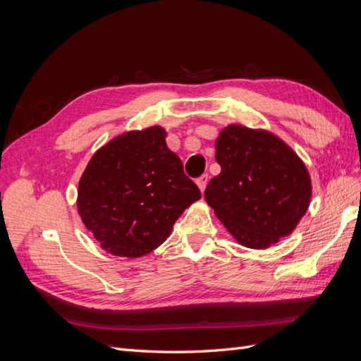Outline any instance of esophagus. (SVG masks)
I'll return each instance as SVG.
<instances>
[{
  "instance_id": "1",
  "label": "esophagus",
  "mask_w": 361,
  "mask_h": 361,
  "mask_svg": "<svg viewBox=\"0 0 361 361\" xmlns=\"http://www.w3.org/2000/svg\"><path fill=\"white\" fill-rule=\"evenodd\" d=\"M207 182H209V176H207V174H202V176L197 179V187L200 188L202 192L206 190Z\"/></svg>"
}]
</instances>
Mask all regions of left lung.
<instances>
[{"instance_id":"obj_1","label":"left lung","mask_w":361,"mask_h":361,"mask_svg":"<svg viewBox=\"0 0 361 361\" xmlns=\"http://www.w3.org/2000/svg\"><path fill=\"white\" fill-rule=\"evenodd\" d=\"M221 173L204 199L236 241L268 248L293 232L312 197L310 174L300 157L264 129L228 125L215 141Z\"/></svg>"}]
</instances>
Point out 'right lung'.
Here are the masks:
<instances>
[{"instance_id": "obj_1", "label": "right lung", "mask_w": 361, "mask_h": 361, "mask_svg": "<svg viewBox=\"0 0 361 361\" xmlns=\"http://www.w3.org/2000/svg\"><path fill=\"white\" fill-rule=\"evenodd\" d=\"M161 126L108 141L78 183V214L87 231L114 256L141 257L158 248L202 194L167 147Z\"/></svg>"}]
</instances>
